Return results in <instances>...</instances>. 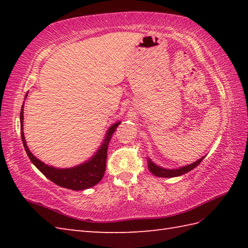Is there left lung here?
Returning <instances> with one entry per match:
<instances>
[{"label":"left lung","mask_w":248,"mask_h":248,"mask_svg":"<svg viewBox=\"0 0 248 248\" xmlns=\"http://www.w3.org/2000/svg\"><path fill=\"white\" fill-rule=\"evenodd\" d=\"M203 157L204 156L200 157L199 160L192 163V164L186 165V166H183V167H180V168H177V170H166V168L160 167V166H157L156 164H155V163L152 162L150 159L147 160V162H148L149 170L152 173H154L155 176H156V177H163V178H172V177H178V176L184 175V173H186L189 170H194V168L196 167L199 164V163L203 160Z\"/></svg>","instance_id":"left-lung-1"}]
</instances>
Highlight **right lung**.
Instances as JSON below:
<instances>
[{
  "instance_id": "add662e5",
  "label": "right lung",
  "mask_w": 248,
  "mask_h": 248,
  "mask_svg": "<svg viewBox=\"0 0 248 248\" xmlns=\"http://www.w3.org/2000/svg\"><path fill=\"white\" fill-rule=\"evenodd\" d=\"M28 97L26 94L25 98ZM24 105V102H23ZM23 105L20 112V124H21V139L24 146V149L28 154L31 162L44 173V175L54 182L57 186L62 187L73 189V191H81L96 186L97 183L103 178L105 166H107V155L108 147L113 133L116 131V128L120 124V121L110 125L108 130V133L105 135L102 145L97 150L91 159L87 162H84L82 164L70 167V168H56L53 166H49L45 164L44 162L37 159V157L30 151L28 145H26L24 133H23Z\"/></svg>"
}]
</instances>
